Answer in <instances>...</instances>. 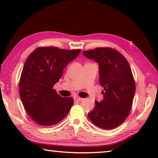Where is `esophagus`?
<instances>
[{"label":"esophagus","mask_w":158,"mask_h":158,"mask_svg":"<svg viewBox=\"0 0 158 158\" xmlns=\"http://www.w3.org/2000/svg\"><path fill=\"white\" fill-rule=\"evenodd\" d=\"M74 100H75V101H79V102H80V101H82L83 100H84V99L81 98H79V97H74Z\"/></svg>","instance_id":"34e87169"}]
</instances>
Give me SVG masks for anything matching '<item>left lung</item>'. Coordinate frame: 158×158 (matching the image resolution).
Segmentation results:
<instances>
[{"instance_id":"8db88e82","label":"left lung","mask_w":158,"mask_h":158,"mask_svg":"<svg viewBox=\"0 0 158 158\" xmlns=\"http://www.w3.org/2000/svg\"><path fill=\"white\" fill-rule=\"evenodd\" d=\"M83 54L99 65V80L105 91L103 100L95 101L88 115L93 124L102 129L118 127L127 118L135 93L130 66L123 56L111 48L83 51Z\"/></svg>"}]
</instances>
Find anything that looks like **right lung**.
I'll use <instances>...</instances> for the list:
<instances>
[{"label": "right lung", "instance_id": "add662e5", "mask_svg": "<svg viewBox=\"0 0 158 158\" xmlns=\"http://www.w3.org/2000/svg\"><path fill=\"white\" fill-rule=\"evenodd\" d=\"M81 50L39 47L27 58L19 81L21 100L31 118L42 126L62 121L73 105V98H63L53 86L64 68L78 56Z\"/></svg>", "mask_w": 158, "mask_h": 158}]
</instances>
